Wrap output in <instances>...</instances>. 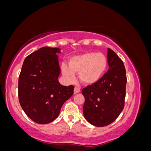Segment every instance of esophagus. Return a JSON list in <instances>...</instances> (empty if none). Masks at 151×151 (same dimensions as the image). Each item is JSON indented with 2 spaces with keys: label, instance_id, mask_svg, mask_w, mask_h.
<instances>
[{
  "label": "esophagus",
  "instance_id": "esophagus-1",
  "mask_svg": "<svg viewBox=\"0 0 151 151\" xmlns=\"http://www.w3.org/2000/svg\"><path fill=\"white\" fill-rule=\"evenodd\" d=\"M80 87L78 86H75V88H74V93H78L80 92Z\"/></svg>",
  "mask_w": 151,
  "mask_h": 151
}]
</instances>
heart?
<instances>
[{
	"mask_svg": "<svg viewBox=\"0 0 151 151\" xmlns=\"http://www.w3.org/2000/svg\"><path fill=\"white\" fill-rule=\"evenodd\" d=\"M108 61L102 53L86 52L72 57L68 61V67L62 65V71L70 81L75 79V74L79 73V78L83 83L90 85L100 79L107 68Z\"/></svg>",
	"mask_w": 151,
	"mask_h": 151,
	"instance_id": "heart-1",
	"label": "heart"
}]
</instances>
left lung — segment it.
Segmentation results:
<instances>
[{
    "instance_id": "8db88e82",
    "label": "left lung",
    "mask_w": 151,
    "mask_h": 151,
    "mask_svg": "<svg viewBox=\"0 0 151 151\" xmlns=\"http://www.w3.org/2000/svg\"><path fill=\"white\" fill-rule=\"evenodd\" d=\"M107 57L109 70L98 81L82 89L85 97L83 114L89 123L97 127L115 121L125 104L127 76L124 64L110 48Z\"/></svg>"
}]
</instances>
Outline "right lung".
<instances>
[{"mask_svg": "<svg viewBox=\"0 0 151 151\" xmlns=\"http://www.w3.org/2000/svg\"><path fill=\"white\" fill-rule=\"evenodd\" d=\"M59 48L43 47L27 56L18 80L19 104L26 115L39 124L58 117L62 105L73 96L74 86L58 81Z\"/></svg>", "mask_w": 151, "mask_h": 151, "instance_id": "right-lung-1", "label": "right lung"}]
</instances>
